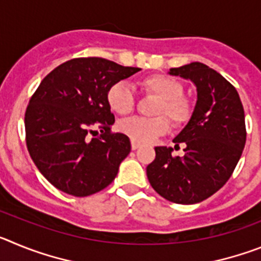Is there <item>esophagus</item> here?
<instances>
[{"label": "esophagus", "instance_id": "34e87169", "mask_svg": "<svg viewBox=\"0 0 261 261\" xmlns=\"http://www.w3.org/2000/svg\"><path fill=\"white\" fill-rule=\"evenodd\" d=\"M138 147H140V145H138V144H137V142L132 141V150H137Z\"/></svg>", "mask_w": 261, "mask_h": 261}]
</instances>
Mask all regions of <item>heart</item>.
Instances as JSON below:
<instances>
[{
    "label": "heart",
    "instance_id": "heart-1",
    "mask_svg": "<svg viewBox=\"0 0 261 261\" xmlns=\"http://www.w3.org/2000/svg\"><path fill=\"white\" fill-rule=\"evenodd\" d=\"M145 93L159 99L154 114L158 117L142 119L132 117L119 124L120 130L137 144H151L168 130V120L159 115H166L172 124L180 126L190 121L193 107L190 99L184 98L183 85L175 78L165 74H151L141 81ZM107 103L117 115H128L135 110L136 99L132 89L126 82H116L108 89Z\"/></svg>",
    "mask_w": 261,
    "mask_h": 261
}]
</instances>
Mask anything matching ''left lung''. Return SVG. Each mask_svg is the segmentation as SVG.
<instances>
[{"label":"left lung","mask_w":261,"mask_h":261,"mask_svg":"<svg viewBox=\"0 0 261 261\" xmlns=\"http://www.w3.org/2000/svg\"><path fill=\"white\" fill-rule=\"evenodd\" d=\"M168 74L190 80L197 100L192 116L172 140L184 144V155L156 146L146 167L156 193L176 204H196L211 197L229 180L246 144L244 110L238 91L220 73L201 62L170 69Z\"/></svg>","instance_id":"8db88e82"}]
</instances>
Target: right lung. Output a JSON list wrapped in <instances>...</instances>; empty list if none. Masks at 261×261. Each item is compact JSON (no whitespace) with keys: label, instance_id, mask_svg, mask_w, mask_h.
I'll return each instance as SVG.
<instances>
[{"label":"right lung","instance_id":"right-lung-1","mask_svg":"<svg viewBox=\"0 0 261 261\" xmlns=\"http://www.w3.org/2000/svg\"><path fill=\"white\" fill-rule=\"evenodd\" d=\"M140 70L100 57H81L41 81L24 115L26 144L39 171L57 190L85 197L114 181L130 153V141L123 133H111L115 116L107 91ZM94 127L102 135L91 139Z\"/></svg>","mask_w":261,"mask_h":261}]
</instances>
